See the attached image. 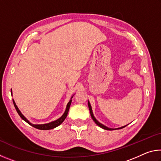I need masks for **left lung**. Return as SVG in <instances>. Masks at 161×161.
Listing matches in <instances>:
<instances>
[{"label":"left lung","instance_id":"left-lung-1","mask_svg":"<svg viewBox=\"0 0 161 161\" xmlns=\"http://www.w3.org/2000/svg\"><path fill=\"white\" fill-rule=\"evenodd\" d=\"M88 107H89V111H90V114H91V116H92V119H93V121L95 122V124H96L97 126H99V127L102 128V129H105V130H115V129H122V128H124L125 126H126L127 125H126V126H121L120 128H118V129H111V128H108L107 126H104V125L101 124L100 122H99L97 121V120L96 119V118H95L94 114H93V111H92V106L90 104V103H89V102L88 101Z\"/></svg>","mask_w":161,"mask_h":161}]
</instances>
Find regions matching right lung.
<instances>
[{
    "label": "right lung",
    "instance_id": "obj_1",
    "mask_svg": "<svg viewBox=\"0 0 161 161\" xmlns=\"http://www.w3.org/2000/svg\"><path fill=\"white\" fill-rule=\"evenodd\" d=\"M11 94L13 95V94H12V89H11ZM73 96H74V95H73ZM73 96H72V97H71L69 102H68V103L67 104L66 109H65L64 114H62L60 118H59L58 119L55 120V121H52V122H50V123L44 124H33L31 123V122H30L27 119L25 116H24L23 114L21 113V111L19 110V108L17 107V105H16L15 101L13 99V104H14V106H15V108L16 111H17L18 114H19V116L21 117L22 119L24 120V121H25V122H27V123H28V124H29L30 125H31V126H33L34 128H36V129H40V130H50V129H54V128H56V127H58V126H59V125H60L62 123V122L64 121V119H66V117L67 116V114H68V111H69V109L71 103H72V99Z\"/></svg>",
    "mask_w": 161,
    "mask_h": 161
}]
</instances>
